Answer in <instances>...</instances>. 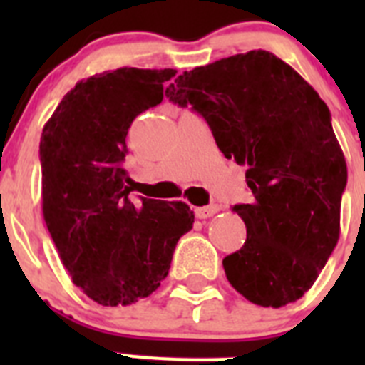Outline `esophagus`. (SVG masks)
Segmentation results:
<instances>
[{
	"instance_id": "esophagus-1",
	"label": "esophagus",
	"mask_w": 365,
	"mask_h": 365,
	"mask_svg": "<svg viewBox=\"0 0 365 365\" xmlns=\"http://www.w3.org/2000/svg\"><path fill=\"white\" fill-rule=\"evenodd\" d=\"M195 215H197L199 219H206V217H212V215H215L219 212V206L217 205H208V206H201V208H195Z\"/></svg>"
}]
</instances>
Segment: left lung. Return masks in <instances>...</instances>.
Segmentation results:
<instances>
[{
  "instance_id": "obj_1",
  "label": "left lung",
  "mask_w": 365,
  "mask_h": 365,
  "mask_svg": "<svg viewBox=\"0 0 365 365\" xmlns=\"http://www.w3.org/2000/svg\"><path fill=\"white\" fill-rule=\"evenodd\" d=\"M210 125L227 159L247 166L252 202L232 210L245 245L222 259L235 291L283 307L316 282L340 237L347 164L320 95L269 51L185 71L166 89Z\"/></svg>"
}]
</instances>
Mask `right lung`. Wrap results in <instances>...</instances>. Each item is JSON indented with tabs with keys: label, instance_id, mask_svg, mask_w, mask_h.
<instances>
[{
	"label": "right lung",
	"instance_id": "1",
	"mask_svg": "<svg viewBox=\"0 0 365 365\" xmlns=\"http://www.w3.org/2000/svg\"><path fill=\"white\" fill-rule=\"evenodd\" d=\"M175 73L122 67L80 80L43 125V219L74 285L104 307L157 291L177 241L192 230L186 202H131L122 168L131 122L163 102Z\"/></svg>",
	"mask_w": 365,
	"mask_h": 365
}]
</instances>
